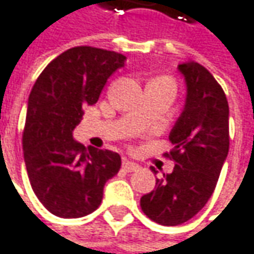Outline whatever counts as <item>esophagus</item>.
I'll return each mask as SVG.
<instances>
[{"instance_id": "esophagus-1", "label": "esophagus", "mask_w": 254, "mask_h": 254, "mask_svg": "<svg viewBox=\"0 0 254 254\" xmlns=\"http://www.w3.org/2000/svg\"><path fill=\"white\" fill-rule=\"evenodd\" d=\"M122 167H124V170H127V172H135V170L139 169L138 164H135V163H132V161H129V160H125V161L122 163Z\"/></svg>"}]
</instances>
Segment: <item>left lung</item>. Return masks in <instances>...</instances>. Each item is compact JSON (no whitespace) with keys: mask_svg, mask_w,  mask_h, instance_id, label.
<instances>
[{"mask_svg":"<svg viewBox=\"0 0 254 254\" xmlns=\"http://www.w3.org/2000/svg\"><path fill=\"white\" fill-rule=\"evenodd\" d=\"M177 68L186 82V102L169 135L173 150L166 155L174 161V169L141 197L144 214L161 225L183 224L205 206L230 147L224 90L197 62H183Z\"/></svg>","mask_w":254,"mask_h":254,"instance_id":"1","label":"left lung"}]
</instances>
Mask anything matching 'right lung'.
Returning a JSON list of instances; mask_svg holds the SVG:
<instances>
[{
	"label": "right lung",
	"mask_w": 254,
	"mask_h": 254,
	"mask_svg": "<svg viewBox=\"0 0 254 254\" xmlns=\"http://www.w3.org/2000/svg\"><path fill=\"white\" fill-rule=\"evenodd\" d=\"M122 54L77 46L55 58L29 96L23 152L32 189L43 206L61 218L96 211L106 182L118 174L121 155L85 148L72 132L87 104H94L109 77L125 65Z\"/></svg>",
	"instance_id": "right-lung-1"
}]
</instances>
